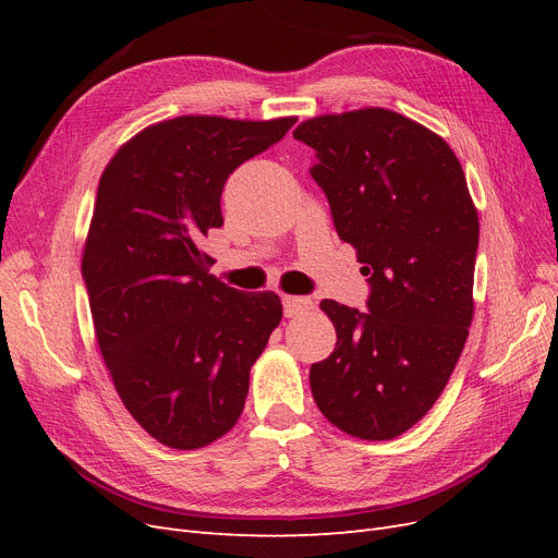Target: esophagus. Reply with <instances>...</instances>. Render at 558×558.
I'll use <instances>...</instances> for the list:
<instances>
[{
  "mask_svg": "<svg viewBox=\"0 0 558 558\" xmlns=\"http://www.w3.org/2000/svg\"><path fill=\"white\" fill-rule=\"evenodd\" d=\"M281 302H283V314L289 318H298L314 307L312 298L307 295H283Z\"/></svg>",
  "mask_w": 558,
  "mask_h": 558,
  "instance_id": "34e87169",
  "label": "esophagus"
}]
</instances>
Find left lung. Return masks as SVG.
Segmentation results:
<instances>
[{
	"mask_svg": "<svg viewBox=\"0 0 558 558\" xmlns=\"http://www.w3.org/2000/svg\"><path fill=\"white\" fill-rule=\"evenodd\" d=\"M293 137L367 277V312L320 302L335 351L310 369L324 416L361 440H391L440 398L468 340L480 221L442 137L388 109L318 116Z\"/></svg>",
	"mask_w": 558,
	"mask_h": 558,
	"instance_id": "left-lung-1",
	"label": "left lung"
}]
</instances>
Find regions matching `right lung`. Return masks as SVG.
Returning <instances> with one entry per match:
<instances>
[{
    "label": "right lung",
    "mask_w": 558,
    "mask_h": 558,
    "mask_svg": "<svg viewBox=\"0 0 558 558\" xmlns=\"http://www.w3.org/2000/svg\"><path fill=\"white\" fill-rule=\"evenodd\" d=\"M293 123L172 118L132 137L99 179L81 263L97 344L128 412L172 449L238 424L248 369L281 320L272 291L209 275L202 244L223 226L228 177Z\"/></svg>",
    "instance_id": "right-lung-1"
}]
</instances>
